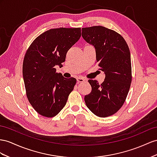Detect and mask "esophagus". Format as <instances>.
<instances>
[{
	"label": "esophagus",
	"instance_id": "1",
	"mask_svg": "<svg viewBox=\"0 0 157 157\" xmlns=\"http://www.w3.org/2000/svg\"><path fill=\"white\" fill-rule=\"evenodd\" d=\"M87 80L86 79H84L83 78H82V77H78L77 78V82L78 83H82V82H86Z\"/></svg>",
	"mask_w": 157,
	"mask_h": 157
}]
</instances>
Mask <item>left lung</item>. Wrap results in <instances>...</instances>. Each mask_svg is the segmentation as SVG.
Wrapping results in <instances>:
<instances>
[{
  "label": "left lung",
  "mask_w": 157,
  "mask_h": 157,
  "mask_svg": "<svg viewBox=\"0 0 157 157\" xmlns=\"http://www.w3.org/2000/svg\"><path fill=\"white\" fill-rule=\"evenodd\" d=\"M82 36L95 47L98 66L105 74L101 84L88 80L92 90L84 98L86 104L98 117H109L120 109L129 91L132 80L129 48L121 35L104 26L83 28Z\"/></svg>",
  "instance_id": "8db88e82"
}]
</instances>
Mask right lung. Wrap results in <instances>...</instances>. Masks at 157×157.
Returning <instances> with one entry per match:
<instances>
[{
  "instance_id": "1",
  "label": "right lung",
  "mask_w": 157,
  "mask_h": 157,
  "mask_svg": "<svg viewBox=\"0 0 157 157\" xmlns=\"http://www.w3.org/2000/svg\"><path fill=\"white\" fill-rule=\"evenodd\" d=\"M80 37V28L50 29L36 38L26 51L22 74L27 98L44 117L58 115L74 90L76 79L63 78L56 73L55 66H62L67 51Z\"/></svg>"
}]
</instances>
